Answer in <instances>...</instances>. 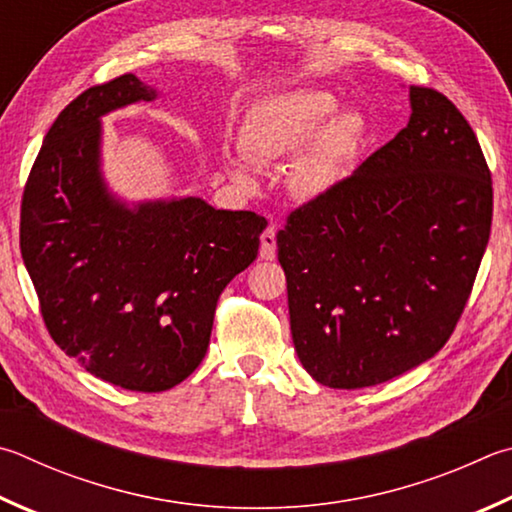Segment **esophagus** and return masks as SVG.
I'll list each match as a JSON object with an SVG mask.
<instances>
[{
    "label": "esophagus",
    "mask_w": 512,
    "mask_h": 512,
    "mask_svg": "<svg viewBox=\"0 0 512 512\" xmlns=\"http://www.w3.org/2000/svg\"><path fill=\"white\" fill-rule=\"evenodd\" d=\"M277 255V241H275V228H266L259 239V257L271 262Z\"/></svg>",
    "instance_id": "1"
}]
</instances>
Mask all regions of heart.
<instances>
[{"instance_id":"obj_1","label":"heart","mask_w":512,"mask_h":512,"mask_svg":"<svg viewBox=\"0 0 512 512\" xmlns=\"http://www.w3.org/2000/svg\"><path fill=\"white\" fill-rule=\"evenodd\" d=\"M329 89L300 87L255 102L241 125V147L253 161H286L298 154L288 181L306 199L336 188L358 159L367 120L356 109H338ZM228 170L237 183L253 188L257 174L246 159L230 156Z\"/></svg>"}]
</instances>
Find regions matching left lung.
Listing matches in <instances>:
<instances>
[{
	"instance_id": "8db88e82",
	"label": "left lung",
	"mask_w": 512,
	"mask_h": 512,
	"mask_svg": "<svg viewBox=\"0 0 512 512\" xmlns=\"http://www.w3.org/2000/svg\"><path fill=\"white\" fill-rule=\"evenodd\" d=\"M410 123L277 232L293 345L311 378L360 389L452 336L486 253L492 181L468 120L410 87Z\"/></svg>"
}]
</instances>
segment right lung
Listing matches in <instances>:
<instances>
[{"mask_svg":"<svg viewBox=\"0 0 512 512\" xmlns=\"http://www.w3.org/2000/svg\"><path fill=\"white\" fill-rule=\"evenodd\" d=\"M154 98L125 73L69 102L33 163L20 224L55 345L132 392H165L199 367L219 295L255 262L268 226L199 197L129 203L109 190L102 116Z\"/></svg>","mask_w":512,"mask_h":512,"instance_id":"add662e5","label":"right lung"}]
</instances>
